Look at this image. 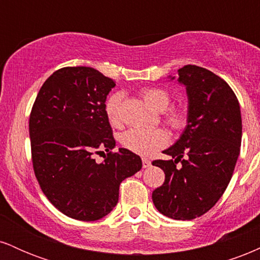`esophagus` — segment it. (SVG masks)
<instances>
[{"label": "esophagus", "mask_w": 260, "mask_h": 260, "mask_svg": "<svg viewBox=\"0 0 260 260\" xmlns=\"http://www.w3.org/2000/svg\"><path fill=\"white\" fill-rule=\"evenodd\" d=\"M142 162H143V168H144V169H148V168H150V166H151L150 160L147 159V157H143Z\"/></svg>", "instance_id": "1"}]
</instances>
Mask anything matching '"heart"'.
Instances as JSON below:
<instances>
[{
	"mask_svg": "<svg viewBox=\"0 0 260 260\" xmlns=\"http://www.w3.org/2000/svg\"><path fill=\"white\" fill-rule=\"evenodd\" d=\"M145 104L155 111H165L170 105V94L161 88H145L140 91ZM122 94L115 92L105 103L107 120L112 126H118L121 122ZM165 120L171 127L181 128L186 123V113L181 109L167 110ZM169 142V136L161 128H131L121 136V144L127 150L138 155H149L157 149L165 147Z\"/></svg>",
	"mask_w": 260,
	"mask_h": 260,
	"instance_id": "heart-1",
	"label": "heart"
}]
</instances>
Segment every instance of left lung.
I'll list each match as a JSON object with an SVG mask.
<instances>
[{"mask_svg": "<svg viewBox=\"0 0 260 260\" xmlns=\"http://www.w3.org/2000/svg\"><path fill=\"white\" fill-rule=\"evenodd\" d=\"M177 73L188 96L187 126L164 150L172 159L153 161L165 172V182L151 197L162 215L192 220L210 210L229 186L240 155L242 118L234 90L219 76L193 64Z\"/></svg>", "mask_w": 260, "mask_h": 260, "instance_id": "1", "label": "left lung"}]
</instances>
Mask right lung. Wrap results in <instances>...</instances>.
Instances as JSON below:
<instances>
[{
  "label": "right lung",
  "mask_w": 260,
  "mask_h": 260,
  "mask_svg": "<svg viewBox=\"0 0 260 260\" xmlns=\"http://www.w3.org/2000/svg\"><path fill=\"white\" fill-rule=\"evenodd\" d=\"M115 82L91 67H64L41 86L29 118L35 177L51 204L82 221L106 216L120 184L142 169V159L116 147L105 112ZM105 148L99 164L93 154Z\"/></svg>",
  "instance_id": "obj_1"
}]
</instances>
